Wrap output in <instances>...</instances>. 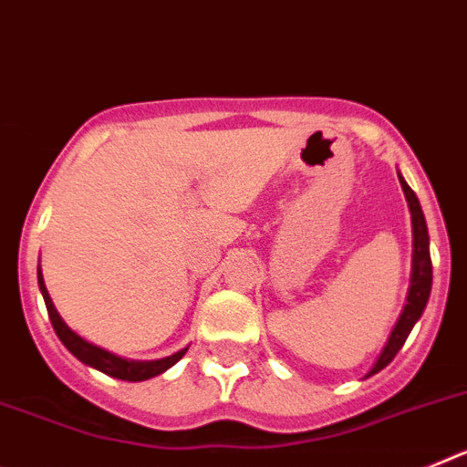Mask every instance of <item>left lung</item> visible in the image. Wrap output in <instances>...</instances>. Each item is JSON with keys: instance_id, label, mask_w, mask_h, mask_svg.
<instances>
[{"instance_id": "8db88e82", "label": "left lung", "mask_w": 467, "mask_h": 467, "mask_svg": "<svg viewBox=\"0 0 467 467\" xmlns=\"http://www.w3.org/2000/svg\"><path fill=\"white\" fill-rule=\"evenodd\" d=\"M400 184H402L407 203H410L411 226H414V269H411V287H410V296H407V304H404L402 316H400L398 325H395L386 348H383V353L379 356L377 365H374V369L367 374V377L381 372L383 367L398 356V350L402 348L407 337H410L411 327H414L416 320H419L420 313H423V308H426L428 296H431V287H432V262H431V247H428L426 217H423L419 198H416V193L411 192L410 184L404 182L402 177H400Z\"/></svg>"}]
</instances>
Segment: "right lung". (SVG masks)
Listing matches in <instances>:
<instances>
[{"instance_id": "1", "label": "right lung", "mask_w": 467, "mask_h": 467, "mask_svg": "<svg viewBox=\"0 0 467 467\" xmlns=\"http://www.w3.org/2000/svg\"><path fill=\"white\" fill-rule=\"evenodd\" d=\"M36 278H39V290L41 295H44V301H47V311H48V317H51L53 329H56L57 334V339L63 341L65 348H67L74 358H79L81 362L95 367V369H100V372L109 374V377L121 379V381H144V379L163 374L168 367L175 365V362L187 353V348H184L180 350V353H175V356L163 358V360H151V362H133V360H123V358L111 356V353H107V350L98 348V346L81 339L79 334H74L72 329L63 323V317L57 316L51 296H48L47 285H44V278H41V269L36 271Z\"/></svg>"}]
</instances>
